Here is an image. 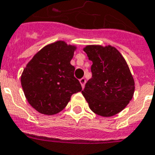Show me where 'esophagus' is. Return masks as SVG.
<instances>
[{
	"label": "esophagus",
	"instance_id": "34e87169",
	"mask_svg": "<svg viewBox=\"0 0 155 155\" xmlns=\"http://www.w3.org/2000/svg\"><path fill=\"white\" fill-rule=\"evenodd\" d=\"M80 83H81L82 88H84V84H85V79L84 78H81V80H80Z\"/></svg>",
	"mask_w": 155,
	"mask_h": 155
}]
</instances>
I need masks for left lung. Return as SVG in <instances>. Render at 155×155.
Instances as JSON below:
<instances>
[{"instance_id":"left-lung-1","label":"left lung","mask_w":155,"mask_h":155,"mask_svg":"<svg viewBox=\"0 0 155 155\" xmlns=\"http://www.w3.org/2000/svg\"><path fill=\"white\" fill-rule=\"evenodd\" d=\"M91 65L92 78L82 94L94 113L114 116L126 107L134 93V81L126 61L112 45H89L83 49Z\"/></svg>"}]
</instances>
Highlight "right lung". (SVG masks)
<instances>
[{
  "label": "right lung",
  "instance_id": "right-lung-1",
  "mask_svg": "<svg viewBox=\"0 0 155 155\" xmlns=\"http://www.w3.org/2000/svg\"><path fill=\"white\" fill-rule=\"evenodd\" d=\"M76 49L57 41L44 46L26 64L21 76L22 89L29 104L39 113L57 114L72 94L82 90L71 64Z\"/></svg>",
  "mask_w": 155,
  "mask_h": 155
}]
</instances>
